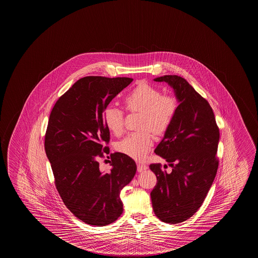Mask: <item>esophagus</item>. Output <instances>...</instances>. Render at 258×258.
Returning <instances> with one entry per match:
<instances>
[{"mask_svg": "<svg viewBox=\"0 0 258 258\" xmlns=\"http://www.w3.org/2000/svg\"><path fill=\"white\" fill-rule=\"evenodd\" d=\"M137 168H138V172H143L145 170L148 169V166L143 164H138L137 165Z\"/></svg>", "mask_w": 258, "mask_h": 258, "instance_id": "esophagus-1", "label": "esophagus"}]
</instances>
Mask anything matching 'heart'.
<instances>
[{
	"label": "heart",
	"instance_id": "1",
	"mask_svg": "<svg viewBox=\"0 0 258 258\" xmlns=\"http://www.w3.org/2000/svg\"><path fill=\"white\" fill-rule=\"evenodd\" d=\"M130 111H141V128H148L162 134L170 127L177 110V102L171 95H162L160 90L141 82L124 98ZM107 128L115 135H120L124 128V112L118 107L109 104L102 112ZM153 145L149 131L131 133L118 142L117 149L135 160H143Z\"/></svg>",
	"mask_w": 258,
	"mask_h": 258
}]
</instances>
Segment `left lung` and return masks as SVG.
I'll return each mask as SVG.
<instances>
[{
  "label": "left lung",
  "mask_w": 258,
  "mask_h": 258,
  "mask_svg": "<svg viewBox=\"0 0 258 258\" xmlns=\"http://www.w3.org/2000/svg\"><path fill=\"white\" fill-rule=\"evenodd\" d=\"M154 81L167 83L179 105L155 149L172 172L166 173L160 164L149 165L157 179L150 194L153 210L163 222L180 223L198 211L215 179L220 131L209 102L184 78L164 76Z\"/></svg>",
  "instance_id": "1"
}]
</instances>
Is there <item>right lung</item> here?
I'll return each instance as SVG.
<instances>
[{
  "label": "right lung",
  "mask_w": 258,
  "mask_h": 258,
  "mask_svg": "<svg viewBox=\"0 0 258 258\" xmlns=\"http://www.w3.org/2000/svg\"><path fill=\"white\" fill-rule=\"evenodd\" d=\"M133 81L128 77L86 76L55 102L45 136V150L64 205L76 218L93 226L114 222L123 211L119 195L135 175V161L110 154L111 169L102 173L97 159L109 154L110 131L102 112Z\"/></svg>",
  "instance_id": "obj_1"
}]
</instances>
